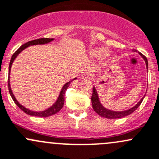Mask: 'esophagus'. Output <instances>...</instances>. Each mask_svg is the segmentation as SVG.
<instances>
[{"instance_id": "34e87169", "label": "esophagus", "mask_w": 159, "mask_h": 159, "mask_svg": "<svg viewBox=\"0 0 159 159\" xmlns=\"http://www.w3.org/2000/svg\"><path fill=\"white\" fill-rule=\"evenodd\" d=\"M92 78V75L88 72H84L81 75V79H91Z\"/></svg>"}]
</instances>
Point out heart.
Wrapping results in <instances>:
<instances>
[{"instance_id": "b5f03b06", "label": "heart", "mask_w": 159, "mask_h": 159, "mask_svg": "<svg viewBox=\"0 0 159 159\" xmlns=\"http://www.w3.org/2000/svg\"><path fill=\"white\" fill-rule=\"evenodd\" d=\"M105 52V50L102 48H95V49H93L91 50V55L93 56H99L103 55V53Z\"/></svg>"}]
</instances>
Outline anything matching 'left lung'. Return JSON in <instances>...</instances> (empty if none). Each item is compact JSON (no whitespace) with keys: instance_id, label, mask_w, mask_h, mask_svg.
<instances>
[{"instance_id":"1","label":"left lung","mask_w":159,"mask_h":159,"mask_svg":"<svg viewBox=\"0 0 159 159\" xmlns=\"http://www.w3.org/2000/svg\"><path fill=\"white\" fill-rule=\"evenodd\" d=\"M133 52H136V50L133 49ZM138 53L142 56V58L144 59L145 62H146L147 71H148V60H147L146 57L143 56L142 53L140 52H138ZM145 98V95L144 97L142 98V99L140 100V101H139L136 105H135V106H133V107L129 108V109L126 110H122V111H115V110L107 109V108L104 107L102 105L101 101H100L99 95H98V91H97L95 87H93V93H92V96H91V103H92V107H93V110H94L98 115H100V116H102V117L107 118V119H117V118L125 117V116H129V115H130L131 113H133V112H134L135 110L139 107V105L141 104V103L143 102V98Z\"/></svg>"}]
</instances>
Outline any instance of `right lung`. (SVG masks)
I'll use <instances>...</instances> for the list:
<instances>
[{"label": "right lung", "instance_id": "1", "mask_svg": "<svg viewBox=\"0 0 159 159\" xmlns=\"http://www.w3.org/2000/svg\"><path fill=\"white\" fill-rule=\"evenodd\" d=\"M55 39H50V38H42V39H35V40H32V41L28 42V43H26L25 44L22 45L19 48L12 56L11 57V61H10V65H9V75H8V89H9V92L10 94H11V98L14 101V103H16V106L18 107L19 108H20L21 110H23L24 113H26V114L30 115V116H39V117H47V116H52V115L56 114V113H58L60 110L62 108L63 105H64V102H65V93H66V90L68 89V88L69 87L70 84L72 81L77 79V78H73L72 80L69 81L68 82H67L62 86L61 88V91H60L59 94H58V98L56 99V101L54 102L52 106H50L49 107H48L47 109L44 110H41V111H34V110H31L28 108L25 107L24 106H23L19 101L16 100V98H15L14 94H13L12 89H11V81H10V75H11V67H12V65L14 61L15 58L17 57L18 56L20 55V53H21V52L23 50H24L25 49H26L27 47H30L31 46H36V45H45V44H48V43H51L52 41H53Z\"/></svg>", "mask_w": 159, "mask_h": 159}]
</instances>
